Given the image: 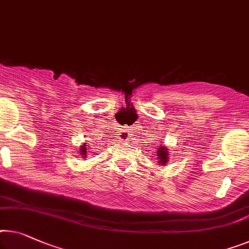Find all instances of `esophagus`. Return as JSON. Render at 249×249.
<instances>
[{"mask_svg":"<svg viewBox=\"0 0 249 249\" xmlns=\"http://www.w3.org/2000/svg\"><path fill=\"white\" fill-rule=\"evenodd\" d=\"M121 135H122V134H121ZM121 137H122L121 140H126V139H127V136H126V134H123Z\"/></svg>","mask_w":249,"mask_h":249,"instance_id":"esophagus-1","label":"esophagus"}]
</instances>
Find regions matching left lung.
<instances>
[{
	"label": "left lung",
	"mask_w": 249,
	"mask_h": 249,
	"mask_svg": "<svg viewBox=\"0 0 249 249\" xmlns=\"http://www.w3.org/2000/svg\"><path fill=\"white\" fill-rule=\"evenodd\" d=\"M159 143V142H158ZM157 146V158H158V164L159 165H165L168 164L169 161V150L168 147H165L163 144L158 146V144H155Z\"/></svg>",
	"instance_id": "obj_1"
}]
</instances>
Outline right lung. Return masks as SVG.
Wrapping results in <instances>:
<instances>
[{
	"label": "right lung",
	"instance_id": "1",
	"mask_svg": "<svg viewBox=\"0 0 249 249\" xmlns=\"http://www.w3.org/2000/svg\"><path fill=\"white\" fill-rule=\"evenodd\" d=\"M80 154H81V155H83V158H86V155H87V148H86V143H85L83 146H80Z\"/></svg>",
	"mask_w": 249,
	"mask_h": 249
}]
</instances>
